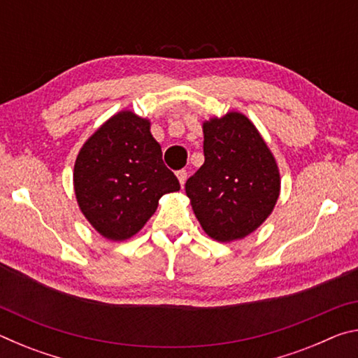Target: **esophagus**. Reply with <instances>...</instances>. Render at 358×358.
Segmentation results:
<instances>
[{
	"label": "esophagus",
	"instance_id": "esophagus-1",
	"mask_svg": "<svg viewBox=\"0 0 358 358\" xmlns=\"http://www.w3.org/2000/svg\"><path fill=\"white\" fill-rule=\"evenodd\" d=\"M177 177H178V181H180V185L183 186L185 183H186V178H187V172L185 171V169H181V171H178L177 172Z\"/></svg>",
	"mask_w": 358,
	"mask_h": 358
}]
</instances>
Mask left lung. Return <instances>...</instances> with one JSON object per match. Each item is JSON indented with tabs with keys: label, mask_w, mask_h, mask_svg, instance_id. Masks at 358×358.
<instances>
[{
	"label": "left lung",
	"mask_w": 358,
	"mask_h": 358,
	"mask_svg": "<svg viewBox=\"0 0 358 358\" xmlns=\"http://www.w3.org/2000/svg\"><path fill=\"white\" fill-rule=\"evenodd\" d=\"M202 167L185 189L202 229L217 241L254 232L280 196V171L250 120L238 112L203 123Z\"/></svg>",
	"instance_id": "1"
}]
</instances>
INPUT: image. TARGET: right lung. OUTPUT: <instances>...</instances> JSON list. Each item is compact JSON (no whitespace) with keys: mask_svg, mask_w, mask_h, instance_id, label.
<instances>
[{"mask_svg":"<svg viewBox=\"0 0 358 358\" xmlns=\"http://www.w3.org/2000/svg\"><path fill=\"white\" fill-rule=\"evenodd\" d=\"M74 189L82 213L108 240L136 235L167 192L180 183L162 161L150 121L129 110L107 120L88 138L74 166Z\"/></svg>","mask_w":358,"mask_h":358,"instance_id":"right-lung-1","label":"right lung"}]
</instances>
